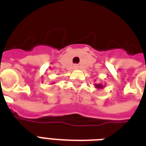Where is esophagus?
Masks as SVG:
<instances>
[{"mask_svg": "<svg viewBox=\"0 0 146 146\" xmlns=\"http://www.w3.org/2000/svg\"><path fill=\"white\" fill-rule=\"evenodd\" d=\"M73 67H74V69H78V68H79V66H78V65H74Z\"/></svg>", "mask_w": 146, "mask_h": 146, "instance_id": "obj_1", "label": "esophagus"}]
</instances>
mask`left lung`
Masks as SVG:
<instances>
[{
    "instance_id": "8db88e82",
    "label": "left lung",
    "mask_w": 146,
    "mask_h": 146,
    "mask_svg": "<svg viewBox=\"0 0 146 146\" xmlns=\"http://www.w3.org/2000/svg\"><path fill=\"white\" fill-rule=\"evenodd\" d=\"M95 87H96V88H103L104 87L102 84H95Z\"/></svg>"
}]
</instances>
